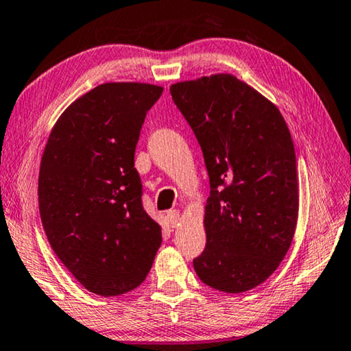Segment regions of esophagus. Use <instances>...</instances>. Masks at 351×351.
Returning <instances> with one entry per match:
<instances>
[{
	"label": "esophagus",
	"mask_w": 351,
	"mask_h": 351,
	"mask_svg": "<svg viewBox=\"0 0 351 351\" xmlns=\"http://www.w3.org/2000/svg\"><path fill=\"white\" fill-rule=\"evenodd\" d=\"M167 219H169V223L171 225V228H175L178 223H180V219H181L180 210L176 209L169 210V213H167Z\"/></svg>",
	"instance_id": "obj_1"
}]
</instances>
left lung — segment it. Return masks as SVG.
I'll use <instances>...</instances> for the list:
<instances>
[{
  "label": "left lung",
  "instance_id": "left-lung-1",
  "mask_svg": "<svg viewBox=\"0 0 351 351\" xmlns=\"http://www.w3.org/2000/svg\"><path fill=\"white\" fill-rule=\"evenodd\" d=\"M202 147L210 195L206 248L193 259L204 285L241 293L285 259L298 219L297 159L280 109L230 73L171 84Z\"/></svg>",
  "mask_w": 351,
  "mask_h": 351
}]
</instances>
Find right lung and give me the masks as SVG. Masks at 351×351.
<instances>
[{
	"label": "right lung",
	"instance_id": "right-lung-1",
	"mask_svg": "<svg viewBox=\"0 0 351 351\" xmlns=\"http://www.w3.org/2000/svg\"><path fill=\"white\" fill-rule=\"evenodd\" d=\"M164 88L106 82L75 99L49 132L38 171V210L54 253L88 292L141 286L162 242L142 206L134 169L147 112Z\"/></svg>",
	"mask_w": 351,
	"mask_h": 351
}]
</instances>
